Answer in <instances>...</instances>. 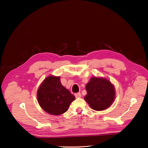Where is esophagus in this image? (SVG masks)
<instances>
[{
	"label": "esophagus",
	"mask_w": 148,
	"mask_h": 148,
	"mask_svg": "<svg viewBox=\"0 0 148 148\" xmlns=\"http://www.w3.org/2000/svg\"><path fill=\"white\" fill-rule=\"evenodd\" d=\"M75 97H76V98H80V97H81V93H75Z\"/></svg>",
	"instance_id": "esophagus-1"
}]
</instances>
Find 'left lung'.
I'll use <instances>...</instances> for the list:
<instances>
[{
  "label": "left lung",
  "mask_w": 148,
  "mask_h": 148,
  "mask_svg": "<svg viewBox=\"0 0 148 148\" xmlns=\"http://www.w3.org/2000/svg\"><path fill=\"white\" fill-rule=\"evenodd\" d=\"M84 100L95 111L109 108L115 99V88L110 81L103 77H93L86 84Z\"/></svg>",
  "instance_id": "left-lung-1"
}]
</instances>
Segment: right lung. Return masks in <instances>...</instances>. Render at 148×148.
I'll list each match as a JSON object with an SVG mask.
<instances>
[{"label":"right lung","instance_id":"obj_1","mask_svg":"<svg viewBox=\"0 0 148 148\" xmlns=\"http://www.w3.org/2000/svg\"><path fill=\"white\" fill-rule=\"evenodd\" d=\"M41 108L52 115L65 112L75 97L60 83V77L49 76L43 81L37 94Z\"/></svg>","mask_w":148,"mask_h":148}]
</instances>
